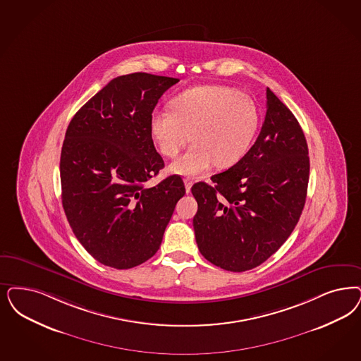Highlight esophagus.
Segmentation results:
<instances>
[{"instance_id": "obj_1", "label": "esophagus", "mask_w": 361, "mask_h": 361, "mask_svg": "<svg viewBox=\"0 0 361 361\" xmlns=\"http://www.w3.org/2000/svg\"><path fill=\"white\" fill-rule=\"evenodd\" d=\"M184 184H185V189H187V193L190 192V188L193 185V178H190V177H187L185 180H184Z\"/></svg>"}]
</instances>
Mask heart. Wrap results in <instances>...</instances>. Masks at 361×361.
Segmentation results:
<instances>
[{"label":"heart","mask_w":361,"mask_h":361,"mask_svg":"<svg viewBox=\"0 0 361 361\" xmlns=\"http://www.w3.org/2000/svg\"><path fill=\"white\" fill-rule=\"evenodd\" d=\"M172 111H154L150 116V135L171 165L181 176L202 173L216 165L231 168L248 153L259 128V111L253 99L232 87L202 85L190 87L171 101Z\"/></svg>","instance_id":"b5f03b06"}]
</instances>
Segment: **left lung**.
Instances as JSON below:
<instances>
[{"label":"left lung","instance_id":"1","mask_svg":"<svg viewBox=\"0 0 361 361\" xmlns=\"http://www.w3.org/2000/svg\"><path fill=\"white\" fill-rule=\"evenodd\" d=\"M196 183L193 217L201 255L216 267L245 272L290 236L307 199L308 145L296 117L267 87L262 132L241 161Z\"/></svg>","mask_w":361,"mask_h":361}]
</instances>
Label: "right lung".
<instances>
[{
    "label": "right lung",
    "mask_w": 361,
    "mask_h": 361,
    "mask_svg": "<svg viewBox=\"0 0 361 361\" xmlns=\"http://www.w3.org/2000/svg\"><path fill=\"white\" fill-rule=\"evenodd\" d=\"M178 81L141 72L116 77L66 129L60 159L63 211L77 240L104 265L129 269L149 260L185 195L177 174L145 187L164 168L150 116Z\"/></svg>",
    "instance_id": "1"
}]
</instances>
